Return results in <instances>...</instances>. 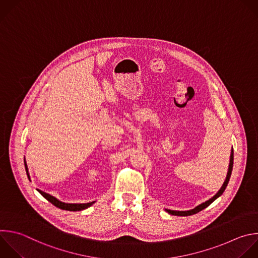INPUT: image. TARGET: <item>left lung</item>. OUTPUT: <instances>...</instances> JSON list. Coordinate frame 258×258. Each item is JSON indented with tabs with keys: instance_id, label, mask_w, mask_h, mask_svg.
Instances as JSON below:
<instances>
[{
	"instance_id": "1",
	"label": "left lung",
	"mask_w": 258,
	"mask_h": 258,
	"mask_svg": "<svg viewBox=\"0 0 258 258\" xmlns=\"http://www.w3.org/2000/svg\"><path fill=\"white\" fill-rule=\"evenodd\" d=\"M233 161H234V152H233V150H232V152H231V157H230V164H229V170H228V174H227V177H226V180H225V182H224V184H223V186H222V188L219 190V192L214 197V198H212L211 200H209L208 202H206V203H204V204H202V205H200L199 207H197L196 209H194V210H191V211H185V212H178V211H170V210H166L170 215H174V216H183V217H185V216H191V215H195V214H197V213H199V212H201V211H203L204 209H206L207 207H209L215 200H217L224 191H225V189H226V187H227V185H228V183H229V180H230V177H231V173H232V169H233Z\"/></svg>"
}]
</instances>
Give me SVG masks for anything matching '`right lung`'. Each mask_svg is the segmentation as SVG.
<instances>
[{
  "instance_id": "1",
  "label": "right lung",
  "mask_w": 258,
  "mask_h": 258,
  "mask_svg": "<svg viewBox=\"0 0 258 258\" xmlns=\"http://www.w3.org/2000/svg\"><path fill=\"white\" fill-rule=\"evenodd\" d=\"M25 163V169H26V173H27V176L29 178V174H28V169H27V165H26V162ZM39 191V194L45 198L48 202H50L53 206H55L56 208L58 209H61V210H66V211H73V212H77V211H81V210H85L89 208L90 206H92L94 203H88V204H64V203H61L59 202L58 200H56L55 198H53L52 196L46 194V192H43L39 189H37Z\"/></svg>"
}]
</instances>
